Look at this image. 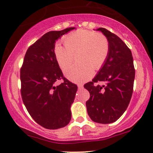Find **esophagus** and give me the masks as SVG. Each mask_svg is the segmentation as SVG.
<instances>
[{"mask_svg":"<svg viewBox=\"0 0 153 153\" xmlns=\"http://www.w3.org/2000/svg\"><path fill=\"white\" fill-rule=\"evenodd\" d=\"M77 86H78L79 89H81V88H83V84H81V83H78V84H77Z\"/></svg>","mask_w":153,"mask_h":153,"instance_id":"obj_1","label":"esophagus"}]
</instances>
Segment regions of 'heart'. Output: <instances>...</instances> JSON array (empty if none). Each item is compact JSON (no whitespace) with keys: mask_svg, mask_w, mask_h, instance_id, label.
I'll use <instances>...</instances> for the list:
<instances>
[{"mask_svg":"<svg viewBox=\"0 0 153 153\" xmlns=\"http://www.w3.org/2000/svg\"><path fill=\"white\" fill-rule=\"evenodd\" d=\"M63 41L65 46L56 45L54 55L60 68L64 69L71 62L73 54L78 53L79 63L64 70L65 76L73 82L81 83L92 77L93 69L101 68L109 53L107 38L94 31L79 29L67 35Z\"/></svg>","mask_w":153,"mask_h":153,"instance_id":"heart-1","label":"heart"}]
</instances>
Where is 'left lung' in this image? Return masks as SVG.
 <instances>
[{
	"mask_svg": "<svg viewBox=\"0 0 153 153\" xmlns=\"http://www.w3.org/2000/svg\"><path fill=\"white\" fill-rule=\"evenodd\" d=\"M100 30L109 42V53L98 74L84 88L90 93L88 114L94 122L108 124L122 116L133 93L135 70L130 49L120 37L104 28ZM102 82L103 86L95 85Z\"/></svg>",
	"mask_w": 153,
	"mask_h": 153,
	"instance_id": "8db88e82",
	"label": "left lung"
}]
</instances>
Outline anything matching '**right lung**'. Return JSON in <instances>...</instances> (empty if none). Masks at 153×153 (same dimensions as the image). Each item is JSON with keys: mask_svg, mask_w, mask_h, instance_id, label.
<instances>
[{"mask_svg": "<svg viewBox=\"0 0 153 153\" xmlns=\"http://www.w3.org/2000/svg\"><path fill=\"white\" fill-rule=\"evenodd\" d=\"M74 28L45 33L29 47L21 68L23 102L33 120L46 129L65 127L72 118L70 107L77 85L63 76L54 47L58 38ZM60 79L64 81L57 85Z\"/></svg>", "mask_w": 153, "mask_h": 153, "instance_id": "right-lung-1", "label": "right lung"}]
</instances>
